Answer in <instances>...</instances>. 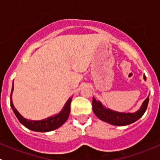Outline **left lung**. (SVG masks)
<instances>
[{
  "label": "left lung",
  "mask_w": 160,
  "mask_h": 160,
  "mask_svg": "<svg viewBox=\"0 0 160 160\" xmlns=\"http://www.w3.org/2000/svg\"><path fill=\"white\" fill-rule=\"evenodd\" d=\"M144 80H146V77L143 76ZM149 98L148 97L142 104L141 108L138 111L134 113H122L110 110L108 108H104L103 104L99 101H97L95 98H93V102H92V107L95 115L102 120L103 122H108L113 125H118V126H123V125H130L133 122H136L144 114L147 109L148 104H149Z\"/></svg>",
  "instance_id": "left-lung-1"
}]
</instances>
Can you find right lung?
Instances as JSON below:
<instances>
[{"mask_svg": "<svg viewBox=\"0 0 160 160\" xmlns=\"http://www.w3.org/2000/svg\"><path fill=\"white\" fill-rule=\"evenodd\" d=\"M14 90V83L12 85V89H11V93L10 95V103L11 108H12L13 111H14V114L16 115L17 118L18 119L19 122L26 127L28 129L35 131V132H50L56 129V128H59L62 126L65 122L68 119L69 115L70 113V104L71 101H72V98H69L68 101H67L66 104L64 105L62 110L60 111L58 114L56 115L52 116V117H49L48 118L44 119V120H40V121H32V120H28V119L25 118L23 116L21 115L20 113L17 111V109L14 108V104L12 102V92Z\"/></svg>", "mask_w": 160, "mask_h": 160, "instance_id": "obj_1", "label": "right lung"}]
</instances>
